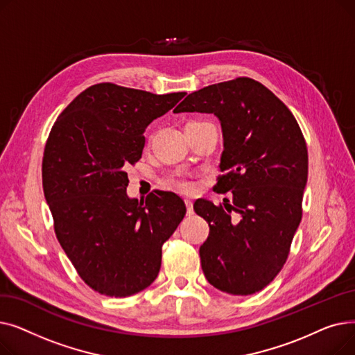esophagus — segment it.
<instances>
[{
	"instance_id": "34e87169",
	"label": "esophagus",
	"mask_w": 355,
	"mask_h": 355,
	"mask_svg": "<svg viewBox=\"0 0 355 355\" xmlns=\"http://www.w3.org/2000/svg\"><path fill=\"white\" fill-rule=\"evenodd\" d=\"M184 201H185V206H187V214H189V216L194 214V209H193V201H191V200H189V198H185Z\"/></svg>"
}]
</instances>
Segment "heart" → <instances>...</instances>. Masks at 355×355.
Returning <instances> with one entry per match:
<instances>
[{
    "instance_id": "heart-1",
    "label": "heart",
    "mask_w": 355,
    "mask_h": 355,
    "mask_svg": "<svg viewBox=\"0 0 355 355\" xmlns=\"http://www.w3.org/2000/svg\"><path fill=\"white\" fill-rule=\"evenodd\" d=\"M165 182L182 193H189L193 190V182L181 174H170L165 178Z\"/></svg>"
}]
</instances>
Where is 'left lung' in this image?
Masks as SVG:
<instances>
[{
	"label": "left lung",
	"instance_id": "obj_1",
	"mask_svg": "<svg viewBox=\"0 0 355 355\" xmlns=\"http://www.w3.org/2000/svg\"><path fill=\"white\" fill-rule=\"evenodd\" d=\"M180 112L214 114L225 151L214 190L232 191L225 207L197 200L194 210L210 233L200 248L207 281L221 292L252 295L284 268L302 218L308 148L292 112L250 78H236L190 93Z\"/></svg>",
	"mask_w": 355,
	"mask_h": 355
}]
</instances>
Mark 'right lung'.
I'll use <instances>...</instances> for the list:
<instances>
[{"mask_svg": "<svg viewBox=\"0 0 355 355\" xmlns=\"http://www.w3.org/2000/svg\"><path fill=\"white\" fill-rule=\"evenodd\" d=\"M184 96L98 83L50 130L42 177L54 233L83 282L102 295L125 297L151 285L162 245L185 216L171 191L129 198L125 171L141 159L145 128Z\"/></svg>", "mask_w": 355, "mask_h": 355, "instance_id": "obj_1", "label": "right lung"}]
</instances>
